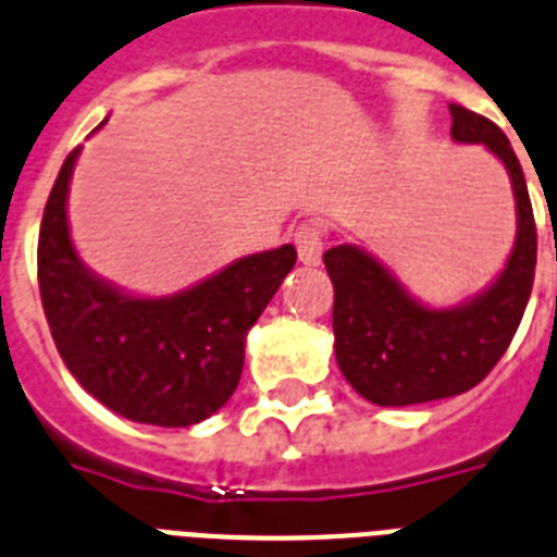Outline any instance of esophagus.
I'll list each match as a JSON object with an SVG mask.
<instances>
[{"label":"esophagus","instance_id":"34e87169","mask_svg":"<svg viewBox=\"0 0 557 557\" xmlns=\"http://www.w3.org/2000/svg\"><path fill=\"white\" fill-rule=\"evenodd\" d=\"M294 246H297V255H300V263L306 265H320L322 260V226L317 221H302L294 232Z\"/></svg>","mask_w":557,"mask_h":557}]
</instances>
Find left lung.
I'll return each mask as SVG.
<instances>
[{
	"label": "left lung",
	"instance_id": "8db88e82",
	"mask_svg": "<svg viewBox=\"0 0 557 557\" xmlns=\"http://www.w3.org/2000/svg\"><path fill=\"white\" fill-rule=\"evenodd\" d=\"M450 115L453 141L484 144L512 181L516 246L493 286L461 306L430 308L350 243L322 255L334 283L336 366L359 396L385 408L447 399L479 385L512 343L535 280V218L507 135L467 107L450 104Z\"/></svg>",
	"mask_w": 557,
	"mask_h": 557
}]
</instances>
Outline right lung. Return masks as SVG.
<instances>
[{"label": "right lung", "instance_id": "1", "mask_svg": "<svg viewBox=\"0 0 557 557\" xmlns=\"http://www.w3.org/2000/svg\"><path fill=\"white\" fill-rule=\"evenodd\" d=\"M62 163L39 232V292L53 343L78 385L129 422L189 428L235 394L246 334L297 263L292 243L235 260L172 297H135L96 277L73 249Z\"/></svg>", "mask_w": 557, "mask_h": 557}]
</instances>
